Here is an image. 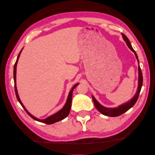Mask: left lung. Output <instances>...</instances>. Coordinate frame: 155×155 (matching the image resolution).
<instances>
[{"instance_id": "1", "label": "left lung", "mask_w": 155, "mask_h": 155, "mask_svg": "<svg viewBox=\"0 0 155 155\" xmlns=\"http://www.w3.org/2000/svg\"><path fill=\"white\" fill-rule=\"evenodd\" d=\"M122 36L123 37V39L125 41L128 47L130 48L132 51H134L135 57L137 60V62H139V60H138V57L136 52H135V50L133 49L132 46L131 45V43L128 39V38L125 35L122 33ZM138 73H139V80H138V88H137V91L134 97V98H132L129 101L126 103L125 104H123L115 108H107L101 105L97 101V100L94 99V97L93 96V100L94 104V106L100 112L105 116H111V117H116V116H118L121 114H123L124 112H126L127 110H129L130 108H131L134 105H135V103L137 101L138 97H139V94L141 91V88H142V84H143V76H142V71H141V68L139 65V67H138Z\"/></svg>"}]
</instances>
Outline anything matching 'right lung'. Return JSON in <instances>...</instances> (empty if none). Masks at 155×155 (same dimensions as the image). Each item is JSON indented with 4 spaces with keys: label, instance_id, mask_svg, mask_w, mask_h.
I'll list each match as a JSON object with an SVG mask.
<instances>
[{
    "label": "right lung",
    "instance_id": "add662e5",
    "mask_svg": "<svg viewBox=\"0 0 155 155\" xmlns=\"http://www.w3.org/2000/svg\"><path fill=\"white\" fill-rule=\"evenodd\" d=\"M21 50L20 51V52L18 54V56L17 58V60H16V62L14 64V70H13V78H14V85H15V95L16 97H17L18 99V101H19V103L21 104V106L24 109V110L26 111L27 112V114L31 116V118H32L34 119V120H37V121H39V122H41V123H45L47 124H53L54 123H56V122H58L60 120H63L64 118H65L67 117V116L69 115V114L70 112V110H71V101H72V94H73V89H74L76 86H77L79 84H76L73 86L71 90L69 92V96H68V98L67 100V102L65 105H64V107H62V109L61 110H60L59 112H58L56 114H54L51 115L50 116H49L47 118L44 119V120H39V119H38L37 118H35V116H33L32 115H31V114H30L28 111L26 110V109L22 104V103L21 102L20 98H19V96H18V91H17V88H16V66H17V63H18V58L19 57H20V53Z\"/></svg>",
    "mask_w": 155,
    "mask_h": 155
}]
</instances>
